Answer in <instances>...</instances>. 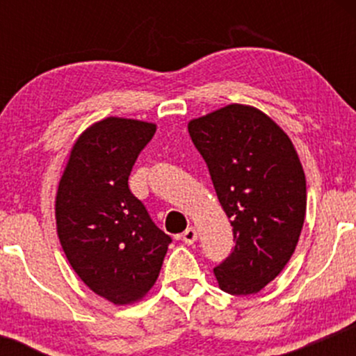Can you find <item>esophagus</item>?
Wrapping results in <instances>:
<instances>
[{
    "label": "esophagus",
    "instance_id": "obj_1",
    "mask_svg": "<svg viewBox=\"0 0 356 356\" xmlns=\"http://www.w3.org/2000/svg\"><path fill=\"white\" fill-rule=\"evenodd\" d=\"M182 241L186 244H194L197 241V231H195V227H187L182 234Z\"/></svg>",
    "mask_w": 356,
    "mask_h": 356
}]
</instances>
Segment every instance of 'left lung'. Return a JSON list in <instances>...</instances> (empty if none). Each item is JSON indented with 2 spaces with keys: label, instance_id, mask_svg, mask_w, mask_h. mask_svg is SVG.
<instances>
[{
  "label": "left lung",
  "instance_id": "left-lung-1",
  "mask_svg": "<svg viewBox=\"0 0 356 356\" xmlns=\"http://www.w3.org/2000/svg\"><path fill=\"white\" fill-rule=\"evenodd\" d=\"M187 129L234 234L216 280L229 295H254L296 249L306 214L303 165L284 130L251 105H226Z\"/></svg>",
  "mask_w": 356,
  "mask_h": 356
}]
</instances>
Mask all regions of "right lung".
Listing matches in <instances>:
<instances>
[{
	"label": "right lung",
	"mask_w": 356,
	"mask_h": 356,
	"mask_svg": "<svg viewBox=\"0 0 356 356\" xmlns=\"http://www.w3.org/2000/svg\"><path fill=\"white\" fill-rule=\"evenodd\" d=\"M155 124L107 117L76 138L55 199L56 232L73 271L113 305L142 300L157 281L169 236L129 189Z\"/></svg>",
	"instance_id": "1"
}]
</instances>
